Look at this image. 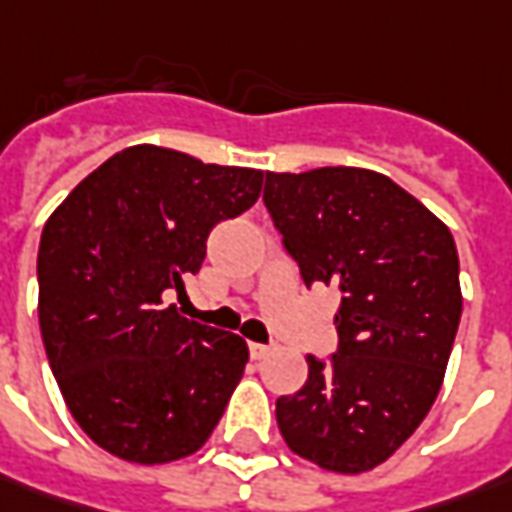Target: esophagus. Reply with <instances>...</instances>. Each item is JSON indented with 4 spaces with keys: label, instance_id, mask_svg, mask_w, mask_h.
Listing matches in <instances>:
<instances>
[{
    "label": "esophagus",
    "instance_id": "34e87169",
    "mask_svg": "<svg viewBox=\"0 0 512 512\" xmlns=\"http://www.w3.org/2000/svg\"><path fill=\"white\" fill-rule=\"evenodd\" d=\"M272 351H274V345L249 343V354H252V360H266V357H269Z\"/></svg>",
    "mask_w": 512,
    "mask_h": 512
}]
</instances>
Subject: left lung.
<instances>
[{
    "label": "left lung",
    "mask_w": 512,
    "mask_h": 512,
    "mask_svg": "<svg viewBox=\"0 0 512 512\" xmlns=\"http://www.w3.org/2000/svg\"><path fill=\"white\" fill-rule=\"evenodd\" d=\"M263 203L303 283L340 289L337 354L306 357L309 379L277 399V428L314 465L371 470L419 428L442 388L462 317L453 235L371 169L266 172Z\"/></svg>",
    "instance_id": "8db88e82"
}]
</instances>
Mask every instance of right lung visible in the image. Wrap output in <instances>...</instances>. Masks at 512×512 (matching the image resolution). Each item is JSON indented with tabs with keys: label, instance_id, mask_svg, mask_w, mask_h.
Masks as SVG:
<instances>
[{
	"label": "right lung",
	"instance_id": "obj_1",
	"mask_svg": "<svg viewBox=\"0 0 512 512\" xmlns=\"http://www.w3.org/2000/svg\"><path fill=\"white\" fill-rule=\"evenodd\" d=\"M263 172L138 144L90 172L39 243V326L73 419L138 465L184 459L221 422L246 340L167 306L215 223L260 198Z\"/></svg>",
	"mask_w": 512,
	"mask_h": 512
}]
</instances>
